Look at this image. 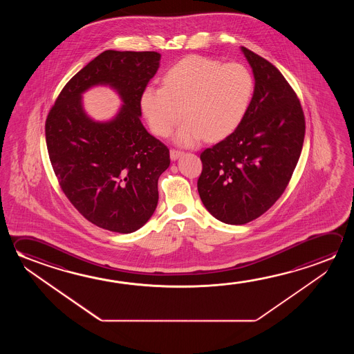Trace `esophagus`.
<instances>
[{"label": "esophagus", "mask_w": 354, "mask_h": 354, "mask_svg": "<svg viewBox=\"0 0 354 354\" xmlns=\"http://www.w3.org/2000/svg\"><path fill=\"white\" fill-rule=\"evenodd\" d=\"M183 156V151H178V149H171L170 151V158H171V160H176L178 158L181 157Z\"/></svg>", "instance_id": "esophagus-1"}]
</instances>
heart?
Wrapping results in <instances>:
<instances>
[{
	"label": "heart",
	"mask_w": 354,
	"mask_h": 354,
	"mask_svg": "<svg viewBox=\"0 0 354 354\" xmlns=\"http://www.w3.org/2000/svg\"><path fill=\"white\" fill-rule=\"evenodd\" d=\"M254 93L250 70L239 63L190 55L165 73L162 86H147L140 106L153 133L169 137L184 116L175 140L192 147L223 140L243 121Z\"/></svg>",
	"instance_id": "b5f03b06"
}]
</instances>
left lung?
I'll return each instance as SVG.
<instances>
[{
    "instance_id": "8db88e82",
    "label": "left lung",
    "mask_w": 354,
    "mask_h": 354,
    "mask_svg": "<svg viewBox=\"0 0 354 354\" xmlns=\"http://www.w3.org/2000/svg\"><path fill=\"white\" fill-rule=\"evenodd\" d=\"M255 85L237 129L201 153L197 190L214 218L244 225L267 212L289 184L301 154L305 117L295 91L267 59L242 47Z\"/></svg>"
}]
</instances>
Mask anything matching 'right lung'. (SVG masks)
<instances>
[{
    "instance_id": "1",
    "label": "right lung",
    "mask_w": 354,
    "mask_h": 354,
    "mask_svg": "<svg viewBox=\"0 0 354 354\" xmlns=\"http://www.w3.org/2000/svg\"><path fill=\"white\" fill-rule=\"evenodd\" d=\"M159 62L157 52L104 50L70 79L48 113L46 140L59 185L87 221L111 232L145 226L170 164L168 147L140 122V97ZM96 84L122 96L111 122H93L82 109V93Z\"/></svg>"
}]
</instances>
